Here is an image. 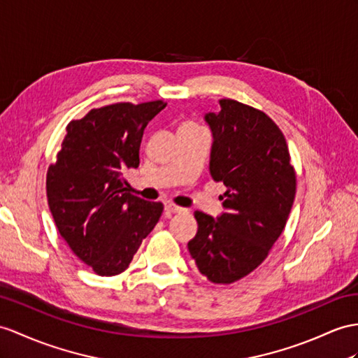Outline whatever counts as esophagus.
<instances>
[{"instance_id":"34e87169","label":"esophagus","mask_w":358,"mask_h":358,"mask_svg":"<svg viewBox=\"0 0 358 358\" xmlns=\"http://www.w3.org/2000/svg\"><path fill=\"white\" fill-rule=\"evenodd\" d=\"M165 211L167 213H170V214H176V213H182V211H185L184 208L182 206H178V205H174V203H165Z\"/></svg>"}]
</instances>
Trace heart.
Instances as JSON below:
<instances>
[{
	"mask_svg": "<svg viewBox=\"0 0 358 358\" xmlns=\"http://www.w3.org/2000/svg\"><path fill=\"white\" fill-rule=\"evenodd\" d=\"M184 126H194V124H189V123H187V124H184ZM184 126H182V127H184Z\"/></svg>",
	"mask_w": 358,
	"mask_h": 358,
	"instance_id": "1",
	"label": "heart"
}]
</instances>
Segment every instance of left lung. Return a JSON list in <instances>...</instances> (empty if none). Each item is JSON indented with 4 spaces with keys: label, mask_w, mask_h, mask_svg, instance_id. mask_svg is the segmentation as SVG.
Wrapping results in <instances>:
<instances>
[{
    "label": "left lung",
    "mask_w": 358,
    "mask_h": 358,
    "mask_svg": "<svg viewBox=\"0 0 358 358\" xmlns=\"http://www.w3.org/2000/svg\"><path fill=\"white\" fill-rule=\"evenodd\" d=\"M208 112L213 132L209 171L223 182L224 213L196 211L188 250L199 272L214 284L241 280L263 263L282 234L296 194V173L282 132L263 110L222 99Z\"/></svg>",
    "instance_id": "left-lung-1"
}]
</instances>
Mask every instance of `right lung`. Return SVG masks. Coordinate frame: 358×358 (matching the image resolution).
Here are the masks:
<instances>
[{"instance_id": "right-lung-1", "label": "right lung", "mask_w": 358, "mask_h": 358, "mask_svg": "<svg viewBox=\"0 0 358 358\" xmlns=\"http://www.w3.org/2000/svg\"><path fill=\"white\" fill-rule=\"evenodd\" d=\"M165 106L162 100L115 103L69 121L48 167V206L59 234L100 276L124 272L162 214L161 202L130 194L123 176L138 169L144 129Z\"/></svg>"}]
</instances>
